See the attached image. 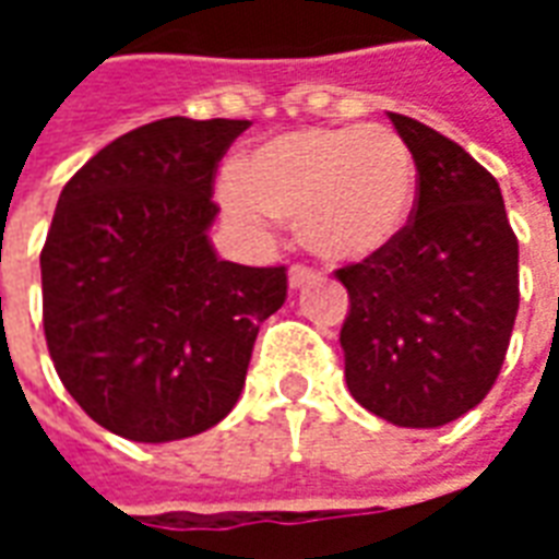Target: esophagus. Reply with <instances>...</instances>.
<instances>
[{
  "mask_svg": "<svg viewBox=\"0 0 559 559\" xmlns=\"http://www.w3.org/2000/svg\"><path fill=\"white\" fill-rule=\"evenodd\" d=\"M314 278H317L314 269H308V266H293L290 269V287H293V290H299V287H305L308 281H314Z\"/></svg>",
  "mask_w": 559,
  "mask_h": 559,
  "instance_id": "1",
  "label": "esophagus"
}]
</instances>
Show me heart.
Here are the masks:
<instances>
[{"mask_svg": "<svg viewBox=\"0 0 559 559\" xmlns=\"http://www.w3.org/2000/svg\"><path fill=\"white\" fill-rule=\"evenodd\" d=\"M416 164L386 126L302 128L260 143L221 185L239 227L299 224L302 242L326 260H365L386 248L411 218Z\"/></svg>", "mask_w": 559, "mask_h": 559, "instance_id": "b5f03b06", "label": "heart"}]
</instances>
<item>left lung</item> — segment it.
Returning a JSON list of instances; mask_svg holds the SVG:
<instances>
[{"instance_id":"8db88e82","label":"left lung","mask_w":559,"mask_h":559,"mask_svg":"<svg viewBox=\"0 0 559 559\" xmlns=\"http://www.w3.org/2000/svg\"><path fill=\"white\" fill-rule=\"evenodd\" d=\"M416 160L407 227L335 275L350 293L344 377L365 411L440 428L500 374L518 314V239L491 173L455 140L389 114Z\"/></svg>"}]
</instances>
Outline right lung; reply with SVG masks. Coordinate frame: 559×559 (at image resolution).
<instances>
[{
	"mask_svg": "<svg viewBox=\"0 0 559 559\" xmlns=\"http://www.w3.org/2000/svg\"><path fill=\"white\" fill-rule=\"evenodd\" d=\"M248 119L134 128L62 188L41 251L44 335L92 419L134 443L218 425L239 401L287 269L239 266L209 242L212 182Z\"/></svg>",
	"mask_w": 559,
	"mask_h": 559,
	"instance_id": "1",
	"label": "right lung"
}]
</instances>
